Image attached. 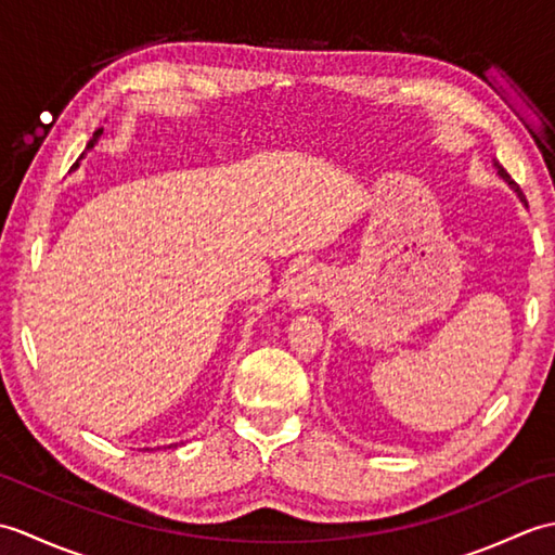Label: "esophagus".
Listing matches in <instances>:
<instances>
[{"mask_svg":"<svg viewBox=\"0 0 555 555\" xmlns=\"http://www.w3.org/2000/svg\"><path fill=\"white\" fill-rule=\"evenodd\" d=\"M326 296V281L317 269H308L302 271V274L296 276L293 281V288H291V298L293 305H310V302H320Z\"/></svg>","mask_w":555,"mask_h":555,"instance_id":"esophagus-1","label":"esophagus"}]
</instances>
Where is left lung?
Returning <instances> with one entry per match:
<instances>
[{"mask_svg": "<svg viewBox=\"0 0 555 555\" xmlns=\"http://www.w3.org/2000/svg\"><path fill=\"white\" fill-rule=\"evenodd\" d=\"M499 173L503 176V179H505V181H508V183L513 185V191H515L517 195H520V199H522V203H527V199H525V195H522V191H520V185H517V183H515V181L511 179V176H508V171H505V169H501V167H499Z\"/></svg>", "mask_w": 555, "mask_h": 555, "instance_id": "8db88e82", "label": "left lung"}]
</instances>
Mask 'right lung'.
Segmentation results:
<instances>
[{
    "mask_svg": "<svg viewBox=\"0 0 555 555\" xmlns=\"http://www.w3.org/2000/svg\"><path fill=\"white\" fill-rule=\"evenodd\" d=\"M100 135H102V128H100V131H95V133H92V138H90V143H88V147L86 150H92V147H95V143H98V140H100ZM82 157V155H80ZM78 167V162L74 164V169Z\"/></svg>",
    "mask_w": 555,
    "mask_h": 555,
    "instance_id": "1",
    "label": "right lung"
}]
</instances>
